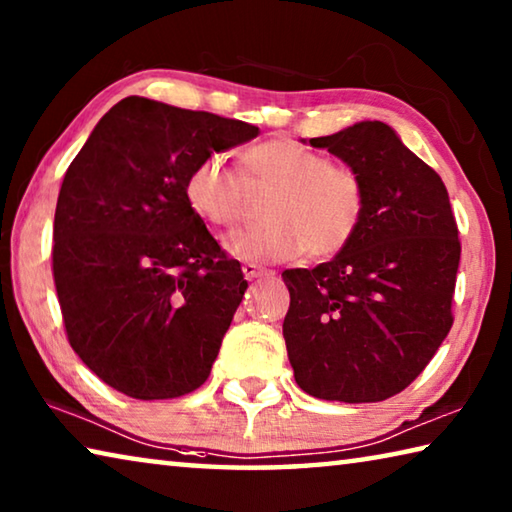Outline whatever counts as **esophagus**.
Segmentation results:
<instances>
[{
  "instance_id": "34e87169",
  "label": "esophagus",
  "mask_w": 512,
  "mask_h": 512,
  "mask_svg": "<svg viewBox=\"0 0 512 512\" xmlns=\"http://www.w3.org/2000/svg\"><path fill=\"white\" fill-rule=\"evenodd\" d=\"M241 271H244L246 280H255V277H262V275H273L271 271H264V268H259L257 264H250V262L241 266Z\"/></svg>"
}]
</instances>
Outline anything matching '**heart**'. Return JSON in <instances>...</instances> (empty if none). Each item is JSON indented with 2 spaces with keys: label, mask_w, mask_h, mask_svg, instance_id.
Returning <instances> with one entry per match:
<instances>
[{
  "label": "heart",
  "mask_w": 512,
  "mask_h": 512,
  "mask_svg": "<svg viewBox=\"0 0 512 512\" xmlns=\"http://www.w3.org/2000/svg\"><path fill=\"white\" fill-rule=\"evenodd\" d=\"M244 185L223 155H205L185 178V201L212 228H230L244 214L248 192L273 189L268 228L239 230L225 239L232 257L250 264L325 259L352 244L366 214L361 173L296 140H266L241 153Z\"/></svg>",
  "instance_id": "obj_1"
}]
</instances>
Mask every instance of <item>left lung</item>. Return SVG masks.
Instances as JSON below:
<instances>
[{
    "label": "left lung",
    "instance_id": "left-lung-1",
    "mask_svg": "<svg viewBox=\"0 0 512 512\" xmlns=\"http://www.w3.org/2000/svg\"><path fill=\"white\" fill-rule=\"evenodd\" d=\"M309 144L361 173L366 214L332 262L282 273L293 377L318 400H388L427 368L454 323L461 241L452 205L438 173L384 121Z\"/></svg>",
    "mask_w": 512,
    "mask_h": 512
}]
</instances>
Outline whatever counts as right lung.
<instances>
[{"instance_id": "obj_1", "label": "right lung", "mask_w": 512, "mask_h": 512, "mask_svg": "<svg viewBox=\"0 0 512 512\" xmlns=\"http://www.w3.org/2000/svg\"><path fill=\"white\" fill-rule=\"evenodd\" d=\"M259 135L212 112L126 97L69 164L54 216V282L67 341L135 400L210 377L248 282L185 201L205 155Z\"/></svg>"}]
</instances>
